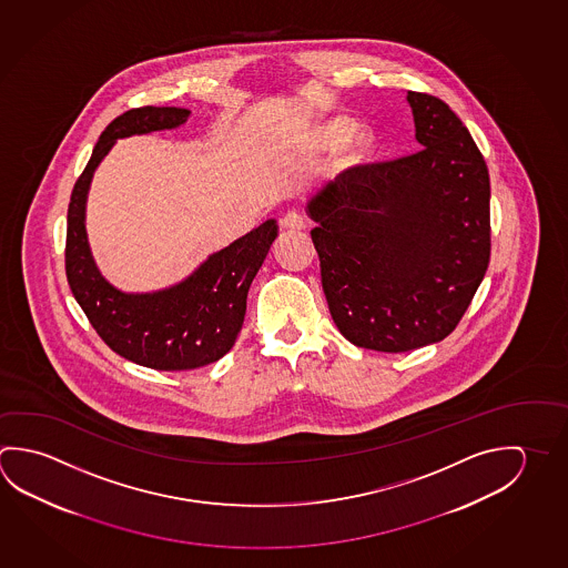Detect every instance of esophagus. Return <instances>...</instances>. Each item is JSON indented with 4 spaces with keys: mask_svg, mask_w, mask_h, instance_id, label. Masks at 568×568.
Wrapping results in <instances>:
<instances>
[{
    "mask_svg": "<svg viewBox=\"0 0 568 568\" xmlns=\"http://www.w3.org/2000/svg\"><path fill=\"white\" fill-rule=\"evenodd\" d=\"M281 225H283V230L301 231L305 230V220H303V215L298 211H287L283 215V220H281Z\"/></svg>",
    "mask_w": 568,
    "mask_h": 568,
    "instance_id": "1",
    "label": "esophagus"
}]
</instances>
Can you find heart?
<instances>
[{"label": "heart", "mask_w": 568, "mask_h": 568, "mask_svg": "<svg viewBox=\"0 0 568 568\" xmlns=\"http://www.w3.org/2000/svg\"><path fill=\"white\" fill-rule=\"evenodd\" d=\"M353 132V121L348 118H333V120L323 121L321 125L313 131V143L321 150H331L345 143L343 151V161L355 163V161L365 158L373 150V135L367 131Z\"/></svg>", "instance_id": "obj_1"}]
</instances>
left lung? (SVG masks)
<instances>
[{
  "label": "left lung",
  "mask_w": 568,
  "mask_h": 568,
  "mask_svg": "<svg viewBox=\"0 0 568 568\" xmlns=\"http://www.w3.org/2000/svg\"><path fill=\"white\" fill-rule=\"evenodd\" d=\"M407 100L423 150L348 168L308 203L331 317L353 345L381 353L450 335L490 261L483 153L445 101Z\"/></svg>",
  "instance_id": "8db88e82"
}]
</instances>
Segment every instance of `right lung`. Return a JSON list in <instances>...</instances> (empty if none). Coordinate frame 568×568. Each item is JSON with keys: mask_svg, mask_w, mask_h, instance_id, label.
<instances>
[{"mask_svg": "<svg viewBox=\"0 0 568 568\" xmlns=\"http://www.w3.org/2000/svg\"><path fill=\"white\" fill-rule=\"evenodd\" d=\"M178 108H133L101 133L68 207L65 275L71 293L101 341L118 355L155 371H191L220 361L240 335L251 281L277 237L275 221L211 255L178 287L153 295H125L103 280L85 240L83 207L93 170L118 138L171 130L187 120Z\"/></svg>", "mask_w": 568, "mask_h": 568, "instance_id": "right-lung-1", "label": "right lung"}]
</instances>
